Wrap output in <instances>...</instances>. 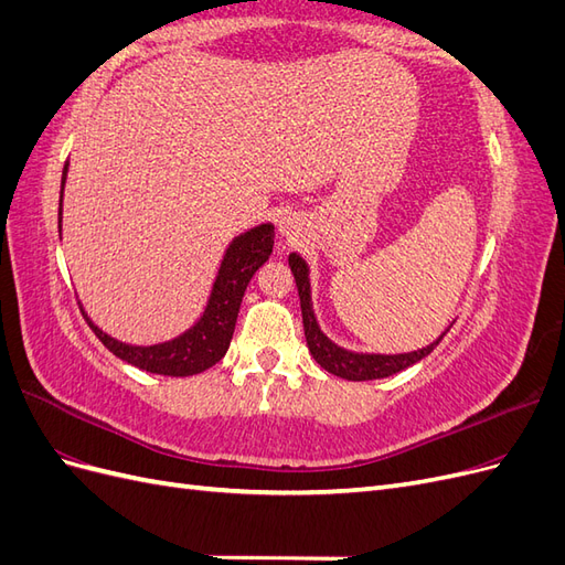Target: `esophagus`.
Instances as JSON below:
<instances>
[{
    "instance_id": "obj_1",
    "label": "esophagus",
    "mask_w": 565,
    "mask_h": 565,
    "mask_svg": "<svg viewBox=\"0 0 565 565\" xmlns=\"http://www.w3.org/2000/svg\"><path fill=\"white\" fill-rule=\"evenodd\" d=\"M289 228H292V224H289V218H287V221H280V231H282V233H289Z\"/></svg>"
}]
</instances>
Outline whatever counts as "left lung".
<instances>
[{
    "instance_id": "8db88e82",
    "label": "left lung",
    "mask_w": 565,
    "mask_h": 565,
    "mask_svg": "<svg viewBox=\"0 0 565 565\" xmlns=\"http://www.w3.org/2000/svg\"><path fill=\"white\" fill-rule=\"evenodd\" d=\"M289 268L295 273L297 289H299V301H301V320H303V334H306V344H309L311 355L316 358V363L328 370L330 374H337L341 380L349 382H370V380H384L391 377L409 365L419 363L422 358L429 355L438 341H434L431 347L413 351V353H398V355H374V353H351L339 349L337 344L324 337L318 328L313 309H311V287H309V268H306L303 259L299 254H289Z\"/></svg>"
}]
</instances>
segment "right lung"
I'll list each match as a JSON object with an SVG mask.
<instances>
[{"instance_id":"right-lung-1","label":"right lung","mask_w":565,"mask_h":565,"mask_svg":"<svg viewBox=\"0 0 565 565\" xmlns=\"http://www.w3.org/2000/svg\"><path fill=\"white\" fill-rule=\"evenodd\" d=\"M67 164L63 167V181H61V202H63V183H65ZM58 221H61V207H58ZM273 226L264 224L247 231L245 235L235 237L231 243L224 262H221L218 276L212 289V297L204 316L193 324L191 330L183 332L181 337L164 341V344L156 347H129L100 332L96 324L84 316L89 322L94 334L100 339L110 353L122 358L125 363L152 372L164 374V377H191V374L204 372L207 367L216 365L221 358L226 355L231 337L235 330L237 311H241V301L245 289L252 280V276L259 266L268 259L273 252Z\"/></svg>"}]
</instances>
